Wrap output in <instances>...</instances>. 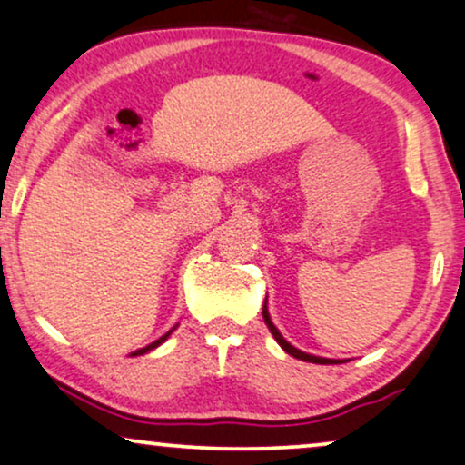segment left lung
Segmentation results:
<instances>
[{"mask_svg":"<svg viewBox=\"0 0 465 465\" xmlns=\"http://www.w3.org/2000/svg\"><path fill=\"white\" fill-rule=\"evenodd\" d=\"M262 315H263V322H266V326L270 328V332H272V337L276 339V343L283 348L287 354L293 356V358H301V361H307V362H315V364H337V361H331V358H320V356H311V354H304V351L296 350L293 345L287 343V341L281 337V332L276 331V326L272 324V320H270V313H268V307L266 302H263V309H262Z\"/></svg>","mask_w":465,"mask_h":465,"instance_id":"1","label":"left lung"}]
</instances>
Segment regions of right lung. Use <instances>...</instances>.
Here are the masks:
<instances>
[{"label": "right lung", "mask_w": 465, "mask_h": 465, "mask_svg": "<svg viewBox=\"0 0 465 465\" xmlns=\"http://www.w3.org/2000/svg\"><path fill=\"white\" fill-rule=\"evenodd\" d=\"M169 334H172V331H169L167 334H163V337H161V339H156V341H154V343H150V345H148V348H141V350H137V351H134V354H145V351H150V350H154V348H158V345H161V343H163V341L169 337Z\"/></svg>", "instance_id": "1"}]
</instances>
